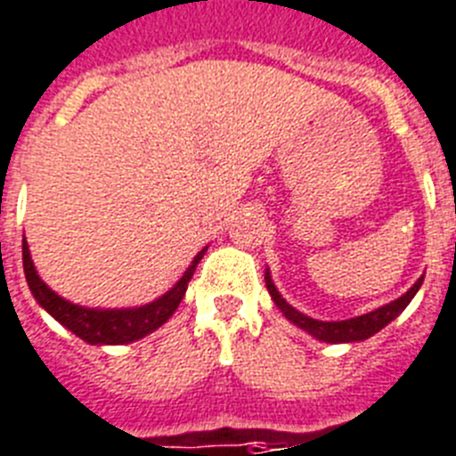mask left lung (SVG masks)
<instances>
[{
    "label": "left lung",
    "mask_w": 456,
    "mask_h": 456,
    "mask_svg": "<svg viewBox=\"0 0 456 456\" xmlns=\"http://www.w3.org/2000/svg\"><path fill=\"white\" fill-rule=\"evenodd\" d=\"M264 280H266V289H268V294H271L273 303L277 305V310L282 312L287 322L298 326L300 330H305L307 335L319 339V342L348 344V342H362V339L376 335L381 328H386L390 322H395V319L406 310V305L413 300V296L419 291V287H422V282H425V275H419L418 282H415L406 294L399 296L397 300H393V303L383 305V307H376V310L367 312V314L354 316V319H344V322H319V319H312V316L303 314V312L296 310L294 305H289L287 300L282 298V294L277 291L275 282H273L271 271H268V268L266 273H264Z\"/></svg>",
    "instance_id": "8db88e82"
}]
</instances>
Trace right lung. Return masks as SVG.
Here are the masks:
<instances>
[{"mask_svg": "<svg viewBox=\"0 0 456 456\" xmlns=\"http://www.w3.org/2000/svg\"><path fill=\"white\" fill-rule=\"evenodd\" d=\"M206 250L208 248L197 252L188 271L181 275L179 282L174 284L169 291L158 296L151 303L137 305V307H85V305L66 300L43 282L34 261H31L29 245H27L25 239H22V266H25V277L31 296L37 298V303L47 314L57 319L63 328H69L73 335L85 339L86 344H98V346L110 344V346H114V344L137 342V339L151 335L153 330H158L162 323L167 322L169 316L176 312L181 300H183L188 282L195 275L197 264L206 255Z\"/></svg>", "mask_w": 456, "mask_h": 456, "instance_id": "add662e5", "label": "right lung"}]
</instances>
